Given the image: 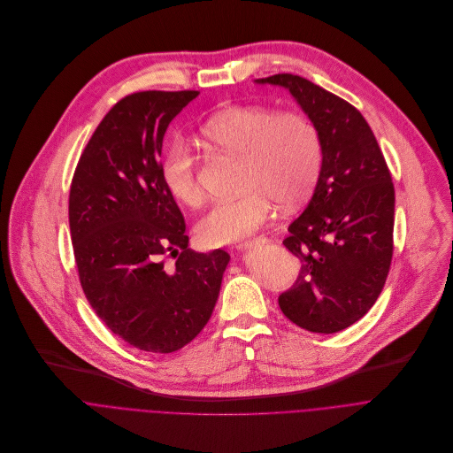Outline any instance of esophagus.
Listing matches in <instances>:
<instances>
[{
    "mask_svg": "<svg viewBox=\"0 0 453 453\" xmlns=\"http://www.w3.org/2000/svg\"><path fill=\"white\" fill-rule=\"evenodd\" d=\"M265 239L264 237H253V239H246V241H241V242H237V250H246V248H251V246H255V244H260V242H264Z\"/></svg>",
    "mask_w": 453,
    "mask_h": 453,
    "instance_id": "esophagus-1",
    "label": "esophagus"
}]
</instances>
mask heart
Listing matches in <instances>:
<instances>
[{"instance_id": "heart-1", "label": "heart", "mask_w": 453, "mask_h": 453, "mask_svg": "<svg viewBox=\"0 0 453 453\" xmlns=\"http://www.w3.org/2000/svg\"><path fill=\"white\" fill-rule=\"evenodd\" d=\"M203 139L218 151L241 158V196L214 203L198 221L205 246L234 242L267 223L277 203L300 205L312 191L321 169V135L303 112L267 107H230L202 127ZM165 191L180 203L196 207L203 200L198 162L186 141L174 139L160 162Z\"/></svg>"}]
</instances>
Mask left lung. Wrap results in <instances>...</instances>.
I'll return each instance as SVG.
<instances>
[{
    "label": "left lung",
    "mask_w": 453,
    "mask_h": 453,
    "mask_svg": "<svg viewBox=\"0 0 453 453\" xmlns=\"http://www.w3.org/2000/svg\"><path fill=\"white\" fill-rule=\"evenodd\" d=\"M257 81L289 88L321 135L312 200L284 239L300 273L279 305L298 326L334 334L363 318L384 289L393 258L391 173L370 125L346 100L298 74Z\"/></svg>",
    "instance_id": "1"
}]
</instances>
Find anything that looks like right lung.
Returning <instances> with one entry per match:
<instances>
[{
  "label": "right lung",
  "mask_w": 453,
  "mask_h": 453,
  "mask_svg": "<svg viewBox=\"0 0 453 453\" xmlns=\"http://www.w3.org/2000/svg\"><path fill=\"white\" fill-rule=\"evenodd\" d=\"M198 95L142 90L119 100L88 139L69 191L87 302L112 334L151 353L176 351L202 332L230 260L223 250L188 248L184 216L160 178L164 134Z\"/></svg>",
  "instance_id": "right-lung-1"
}]
</instances>
